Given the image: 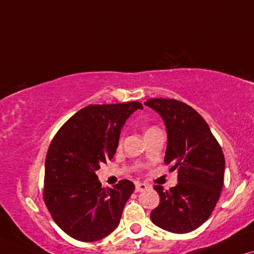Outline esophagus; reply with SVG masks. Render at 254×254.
Masks as SVG:
<instances>
[{"instance_id": "34e87169", "label": "esophagus", "mask_w": 254, "mask_h": 254, "mask_svg": "<svg viewBox=\"0 0 254 254\" xmlns=\"http://www.w3.org/2000/svg\"><path fill=\"white\" fill-rule=\"evenodd\" d=\"M148 186L146 184H143V182H136V191H144L146 190Z\"/></svg>"}]
</instances>
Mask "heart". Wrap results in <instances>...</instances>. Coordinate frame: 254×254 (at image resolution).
Masks as SVG:
<instances>
[{"label":"heart","instance_id":"obj_1","mask_svg":"<svg viewBox=\"0 0 254 254\" xmlns=\"http://www.w3.org/2000/svg\"><path fill=\"white\" fill-rule=\"evenodd\" d=\"M153 129H155L154 127H148V129L146 130V132H148V131H151V130H153Z\"/></svg>","mask_w":254,"mask_h":254}]
</instances>
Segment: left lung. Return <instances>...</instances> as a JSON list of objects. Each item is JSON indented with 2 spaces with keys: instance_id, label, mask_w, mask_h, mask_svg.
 <instances>
[{
  "instance_id": "1",
  "label": "left lung",
  "mask_w": 254,
  "mask_h": 254,
  "mask_svg": "<svg viewBox=\"0 0 254 254\" xmlns=\"http://www.w3.org/2000/svg\"><path fill=\"white\" fill-rule=\"evenodd\" d=\"M145 106L162 117L167 130L165 164L178 171L170 190L154 186L160 203L151 221L173 233H187L210 217L221 196L225 159L218 141L200 114L174 99H151Z\"/></svg>"
}]
</instances>
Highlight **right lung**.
Wrapping results in <instances>:
<instances>
[{
	"instance_id": "add662e5",
	"label": "right lung",
	"mask_w": 254,
	"mask_h": 254,
	"mask_svg": "<svg viewBox=\"0 0 254 254\" xmlns=\"http://www.w3.org/2000/svg\"><path fill=\"white\" fill-rule=\"evenodd\" d=\"M141 103L90 104L73 115L51 141L43 197L53 221L81 242H96L120 224L134 190L129 180L102 188L96 171L114 158L122 127Z\"/></svg>"
}]
</instances>
